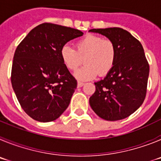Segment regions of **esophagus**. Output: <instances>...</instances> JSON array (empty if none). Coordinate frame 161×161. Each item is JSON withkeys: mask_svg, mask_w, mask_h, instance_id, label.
<instances>
[{"mask_svg": "<svg viewBox=\"0 0 161 161\" xmlns=\"http://www.w3.org/2000/svg\"><path fill=\"white\" fill-rule=\"evenodd\" d=\"M85 85V83H83V82H81V81H78L77 82V86L78 87H82V86H83V85Z\"/></svg>", "mask_w": 161, "mask_h": 161, "instance_id": "esophagus-1", "label": "esophagus"}]
</instances>
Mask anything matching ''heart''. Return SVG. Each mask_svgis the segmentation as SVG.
Wrapping results in <instances>:
<instances>
[{
  "label": "heart",
  "instance_id": "obj_1",
  "mask_svg": "<svg viewBox=\"0 0 161 161\" xmlns=\"http://www.w3.org/2000/svg\"><path fill=\"white\" fill-rule=\"evenodd\" d=\"M75 50L64 46L60 57L68 69L75 71L84 63L85 66L75 72V76L82 80L94 78L97 75H107L116 61L117 50L114 42L109 38L94 35H87L76 41Z\"/></svg>",
  "mask_w": 161,
  "mask_h": 161
}]
</instances>
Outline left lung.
<instances>
[{
	"instance_id": "8db88e82",
	"label": "left lung",
	"mask_w": 161,
	"mask_h": 161,
	"mask_svg": "<svg viewBox=\"0 0 161 161\" xmlns=\"http://www.w3.org/2000/svg\"><path fill=\"white\" fill-rule=\"evenodd\" d=\"M113 41L117 50L116 61L110 72L100 81L89 98L93 111L102 119H126L143 104L146 97L149 64L143 46L137 38L119 27L92 29Z\"/></svg>"
}]
</instances>
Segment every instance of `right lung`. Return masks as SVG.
Returning a JSON list of instances; mask_svg holds the SVG:
<instances>
[{"label":"right lung","mask_w":161,"mask_h":161,"mask_svg":"<svg viewBox=\"0 0 161 161\" xmlns=\"http://www.w3.org/2000/svg\"><path fill=\"white\" fill-rule=\"evenodd\" d=\"M79 30L42 23L31 30L14 55L11 83L24 111L35 120H55L70 103L77 81L60 57L68 41L82 36Z\"/></svg>","instance_id":"right-lung-1"}]
</instances>
